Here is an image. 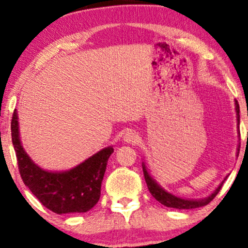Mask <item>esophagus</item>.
I'll use <instances>...</instances> for the list:
<instances>
[{"instance_id":"esophagus-1","label":"esophagus","mask_w":248,"mask_h":248,"mask_svg":"<svg viewBox=\"0 0 248 248\" xmlns=\"http://www.w3.org/2000/svg\"><path fill=\"white\" fill-rule=\"evenodd\" d=\"M138 139L139 135L133 131H128L127 133H125L124 135V141L126 142V143H135V142L138 141Z\"/></svg>"}]
</instances>
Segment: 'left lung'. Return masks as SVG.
I'll use <instances>...</instances> for the list:
<instances>
[{
  "mask_svg": "<svg viewBox=\"0 0 248 248\" xmlns=\"http://www.w3.org/2000/svg\"><path fill=\"white\" fill-rule=\"evenodd\" d=\"M235 105H236V115H237V127L239 125V105L237 101L235 100ZM239 130V127H238ZM239 133V132H238ZM239 154V147L237 149V157H238ZM142 169H143V174H144V179L145 183H147L149 191H150L151 195L157 200L158 202H160L162 205L167 206V208H175V209H196V208H201V206H204L206 204H209L210 202L212 201L213 199L216 198V195L218 194L220 188L222 187V184L225 183V181L227 179L228 176H226V178L220 183V185L217 187L215 191H213L212 194H210L208 198L205 199H200V200H193V199H182L178 198L171 193H169L161 187L160 185L155 182V178H152V176L149 174L147 167H145L144 162H142Z\"/></svg>",
  "mask_w": 248,
  "mask_h": 248,
  "instance_id": "left-lung-1",
  "label": "left lung"
}]
</instances>
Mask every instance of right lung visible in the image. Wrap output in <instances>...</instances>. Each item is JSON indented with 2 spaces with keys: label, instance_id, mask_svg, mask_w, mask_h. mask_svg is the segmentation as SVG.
I'll return each instance as SVG.
<instances>
[{
  "label": "right lung",
  "instance_id": "right-lung-1",
  "mask_svg": "<svg viewBox=\"0 0 248 248\" xmlns=\"http://www.w3.org/2000/svg\"><path fill=\"white\" fill-rule=\"evenodd\" d=\"M11 135L22 181L44 206L63 215L87 212L97 204L113 147L101 149L70 170L50 171L36 165L23 149L16 109L11 121Z\"/></svg>",
  "mask_w": 248,
  "mask_h": 248
}]
</instances>
